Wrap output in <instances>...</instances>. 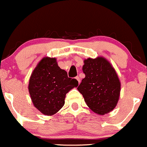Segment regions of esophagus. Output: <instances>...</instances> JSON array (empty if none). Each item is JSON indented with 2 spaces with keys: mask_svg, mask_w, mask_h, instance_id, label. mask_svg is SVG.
Listing matches in <instances>:
<instances>
[{
  "mask_svg": "<svg viewBox=\"0 0 147 147\" xmlns=\"http://www.w3.org/2000/svg\"><path fill=\"white\" fill-rule=\"evenodd\" d=\"M75 78H76V79L77 80V81H78V84H79V83H80V78H79V77H78V76H76V77Z\"/></svg>",
  "mask_w": 147,
  "mask_h": 147,
  "instance_id": "esophagus-1",
  "label": "esophagus"
}]
</instances>
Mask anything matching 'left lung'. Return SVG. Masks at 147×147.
Instances as JSON below:
<instances>
[{
    "instance_id": "obj_1",
    "label": "left lung",
    "mask_w": 147,
    "mask_h": 147,
    "mask_svg": "<svg viewBox=\"0 0 147 147\" xmlns=\"http://www.w3.org/2000/svg\"><path fill=\"white\" fill-rule=\"evenodd\" d=\"M82 80L78 90L88 107L98 115L111 111L117 105L121 93V81L111 63L103 57L83 61Z\"/></svg>"
}]
</instances>
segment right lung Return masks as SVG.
Here are the masks:
<instances>
[{"label": "right lung", "instance_id": "1", "mask_svg": "<svg viewBox=\"0 0 147 147\" xmlns=\"http://www.w3.org/2000/svg\"><path fill=\"white\" fill-rule=\"evenodd\" d=\"M78 83L69 78L55 57H45L38 63L29 82V92L34 106L46 116H53L64 105L66 94Z\"/></svg>", "mask_w": 147, "mask_h": 147}]
</instances>
